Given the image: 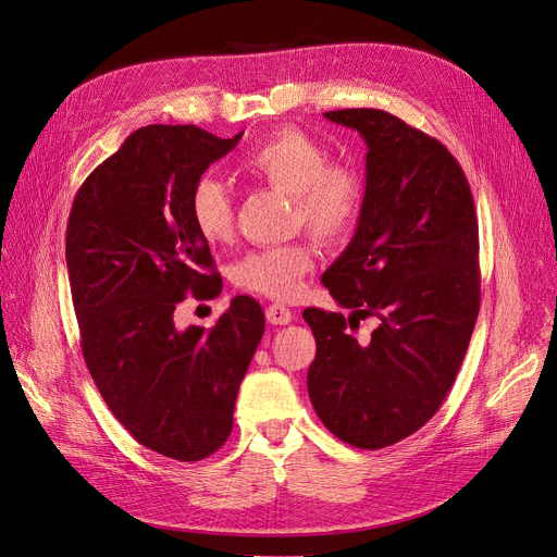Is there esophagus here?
<instances>
[{
	"label": "esophagus",
	"instance_id": "obj_1",
	"mask_svg": "<svg viewBox=\"0 0 557 557\" xmlns=\"http://www.w3.org/2000/svg\"><path fill=\"white\" fill-rule=\"evenodd\" d=\"M264 314H268V322L274 324V326H283V324L293 322V310L281 306V304L268 306V310H264Z\"/></svg>",
	"mask_w": 557,
	"mask_h": 557
}]
</instances>
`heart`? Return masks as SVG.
I'll list each match as a JSON object with an SVG mask.
<instances>
[{
    "label": "heart",
    "mask_w": 557,
    "mask_h": 557,
    "mask_svg": "<svg viewBox=\"0 0 557 557\" xmlns=\"http://www.w3.org/2000/svg\"><path fill=\"white\" fill-rule=\"evenodd\" d=\"M240 172L270 188L293 195V222L306 226L322 243L347 237L360 220L364 183L349 163L329 161V151L295 126L274 131L253 145L240 161ZM188 215L208 245H224L235 228V206L226 185L215 176L195 181ZM314 247L306 237L262 247L233 264L237 287L270 299H293L312 270Z\"/></svg>",
    "instance_id": "b5f03b06"
}]
</instances>
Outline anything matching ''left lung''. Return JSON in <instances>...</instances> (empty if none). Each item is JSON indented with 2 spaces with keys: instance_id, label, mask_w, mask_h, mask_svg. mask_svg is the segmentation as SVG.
Instances as JSON below:
<instances>
[{
  "instance_id": "obj_1",
  "label": "left lung",
  "mask_w": 557,
  "mask_h": 557,
  "mask_svg": "<svg viewBox=\"0 0 557 557\" xmlns=\"http://www.w3.org/2000/svg\"><path fill=\"white\" fill-rule=\"evenodd\" d=\"M367 143V185L349 247L322 283L342 312L306 308L317 354L308 394L324 426L376 451L444 404L481 308L479 220L469 181L440 140L379 109L324 113ZM364 315L369 341L348 329Z\"/></svg>"
}]
</instances>
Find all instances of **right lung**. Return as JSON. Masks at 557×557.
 I'll use <instances>...</instances> for the list:
<instances>
[{
  "mask_svg": "<svg viewBox=\"0 0 557 557\" xmlns=\"http://www.w3.org/2000/svg\"><path fill=\"white\" fill-rule=\"evenodd\" d=\"M240 138L195 124L143 126L92 170L67 220V276L90 376L136 442L181 462L203 460L228 440L264 333L260 304L245 295L213 329L174 326L185 297L222 293L188 199Z\"/></svg>",
  "mask_w": 557,
  "mask_h": 557,
  "instance_id": "add662e5",
  "label": "right lung"
}]
</instances>
